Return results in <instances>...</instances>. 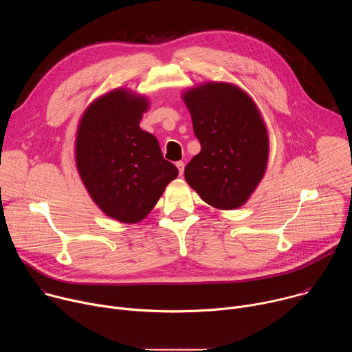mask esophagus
I'll list each match as a JSON object with an SVG mask.
<instances>
[{
    "instance_id": "esophagus-1",
    "label": "esophagus",
    "mask_w": 352,
    "mask_h": 352,
    "mask_svg": "<svg viewBox=\"0 0 352 352\" xmlns=\"http://www.w3.org/2000/svg\"><path fill=\"white\" fill-rule=\"evenodd\" d=\"M175 166H177V168H178V171H179V175H182V174H184V168H185L184 162H178Z\"/></svg>"
}]
</instances>
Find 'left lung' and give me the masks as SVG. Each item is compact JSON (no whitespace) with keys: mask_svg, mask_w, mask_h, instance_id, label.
<instances>
[{"mask_svg":"<svg viewBox=\"0 0 352 352\" xmlns=\"http://www.w3.org/2000/svg\"><path fill=\"white\" fill-rule=\"evenodd\" d=\"M181 97L202 147L185 167L188 185L219 210L243 206L269 163V132L255 100L234 83L213 80Z\"/></svg>","mask_w":352,"mask_h":352,"instance_id":"8db88e82","label":"left lung"}]
</instances>
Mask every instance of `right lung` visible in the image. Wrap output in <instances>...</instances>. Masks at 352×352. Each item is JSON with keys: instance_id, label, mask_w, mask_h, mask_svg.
<instances>
[{"instance_id": "1", "label": "right lung", "mask_w": 352, "mask_h": 352, "mask_svg": "<svg viewBox=\"0 0 352 352\" xmlns=\"http://www.w3.org/2000/svg\"><path fill=\"white\" fill-rule=\"evenodd\" d=\"M150 107L144 94L117 87L94 98L76 129L75 164L89 196L110 219L135 224L178 177L155 135L139 122Z\"/></svg>"}]
</instances>
